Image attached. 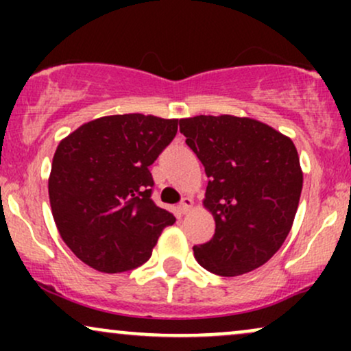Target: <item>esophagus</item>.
<instances>
[{"mask_svg":"<svg viewBox=\"0 0 351 351\" xmlns=\"http://www.w3.org/2000/svg\"><path fill=\"white\" fill-rule=\"evenodd\" d=\"M181 203H183L184 206H193V198H189V196H184V198L181 199Z\"/></svg>","mask_w":351,"mask_h":351,"instance_id":"1","label":"esophagus"}]
</instances>
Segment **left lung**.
<instances>
[{
  "label": "left lung",
  "mask_w": 351,
  "mask_h": 351,
  "mask_svg": "<svg viewBox=\"0 0 351 351\" xmlns=\"http://www.w3.org/2000/svg\"><path fill=\"white\" fill-rule=\"evenodd\" d=\"M178 132V120L128 114L88 122L54 153L49 201L64 243L106 274L147 263L176 217L152 199L150 167Z\"/></svg>",
  "instance_id": "8db88e82"
}]
</instances>
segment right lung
<instances>
[{"label": "right lung", "mask_w": 351, "mask_h": 351, "mask_svg": "<svg viewBox=\"0 0 351 351\" xmlns=\"http://www.w3.org/2000/svg\"><path fill=\"white\" fill-rule=\"evenodd\" d=\"M180 132L208 176L204 208L215 234L195 245L201 267L243 276L267 263L291 232L302 193L299 155L291 138L267 125L231 115H198Z\"/></svg>", "instance_id": "1"}]
</instances>
